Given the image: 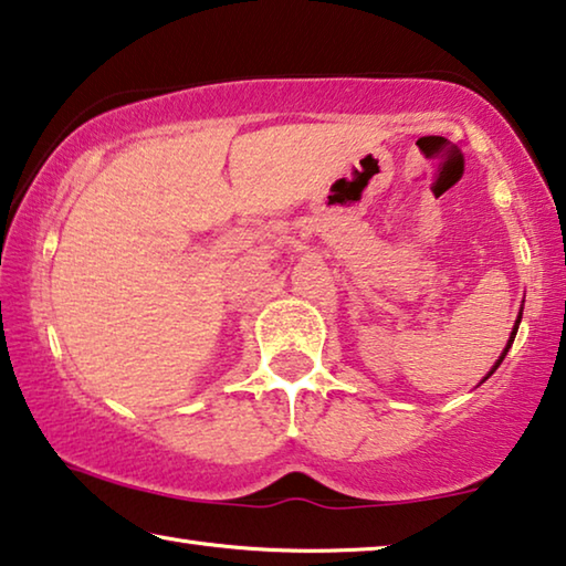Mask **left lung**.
<instances>
[{"instance_id": "1", "label": "left lung", "mask_w": 566, "mask_h": 566, "mask_svg": "<svg viewBox=\"0 0 566 566\" xmlns=\"http://www.w3.org/2000/svg\"><path fill=\"white\" fill-rule=\"evenodd\" d=\"M524 312V310H522ZM522 312H518V317H516V322H514V329H511V335H509V343H506V347H504V353H501V357H499V360H496V365H493L491 367V373L493 370H496V367L501 365V360H504V357H506V353H509V347H511V343H514V337H516V329H518V322H522ZM491 373L486 375V378H491ZM486 378H483V380H486Z\"/></svg>"}]
</instances>
